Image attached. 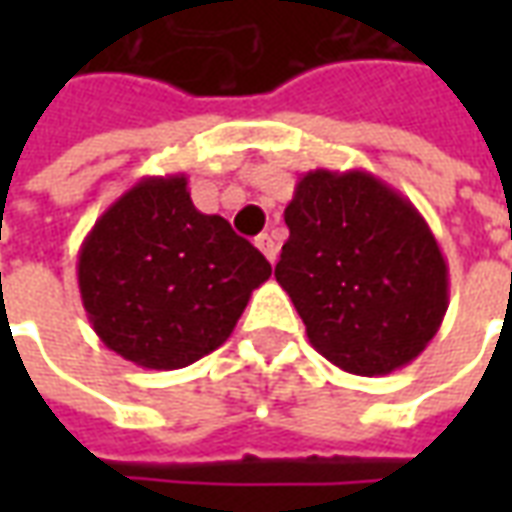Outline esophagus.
<instances>
[{
    "instance_id": "esophagus-1",
    "label": "esophagus",
    "mask_w": 512,
    "mask_h": 512,
    "mask_svg": "<svg viewBox=\"0 0 512 512\" xmlns=\"http://www.w3.org/2000/svg\"><path fill=\"white\" fill-rule=\"evenodd\" d=\"M255 246L260 249V252H263V255H266L268 263H274V260H277V244H274V238H271L268 233L257 235Z\"/></svg>"
}]
</instances>
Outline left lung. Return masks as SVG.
Segmentation results:
<instances>
[{"label": "left lung", "mask_w": 512, "mask_h": 512, "mask_svg": "<svg viewBox=\"0 0 512 512\" xmlns=\"http://www.w3.org/2000/svg\"><path fill=\"white\" fill-rule=\"evenodd\" d=\"M274 268L312 348L354 376L414 362L439 332L450 274L411 202L365 169H312L285 208Z\"/></svg>", "instance_id": "8db88e82"}]
</instances>
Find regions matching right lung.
Listing matches in <instances>:
<instances>
[{
  "label": "right lung",
  "instance_id": "1",
  "mask_svg": "<svg viewBox=\"0 0 512 512\" xmlns=\"http://www.w3.org/2000/svg\"><path fill=\"white\" fill-rule=\"evenodd\" d=\"M79 293L101 343L147 370H178L233 334L268 260L227 219L200 213L186 175L142 178L84 238Z\"/></svg>",
  "mask_w": 512,
  "mask_h": 512
}]
</instances>
